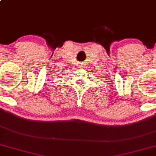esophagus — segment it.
<instances>
[{"label": "esophagus", "instance_id": "obj_1", "mask_svg": "<svg viewBox=\"0 0 156 156\" xmlns=\"http://www.w3.org/2000/svg\"><path fill=\"white\" fill-rule=\"evenodd\" d=\"M82 66H83V65H82H82H81V68L82 67Z\"/></svg>", "mask_w": 156, "mask_h": 156}]
</instances>
